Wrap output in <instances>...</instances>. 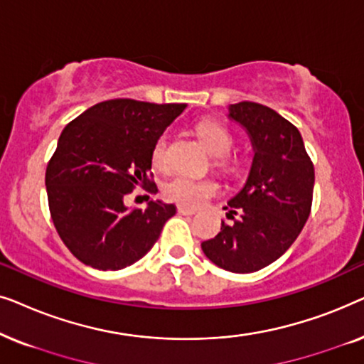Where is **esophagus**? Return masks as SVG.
<instances>
[{"mask_svg":"<svg viewBox=\"0 0 364 364\" xmlns=\"http://www.w3.org/2000/svg\"><path fill=\"white\" fill-rule=\"evenodd\" d=\"M177 212L181 213V215H193V213H196V210H193V208H188V207H183V205H178L177 207Z\"/></svg>","mask_w":364,"mask_h":364,"instance_id":"34e87169","label":"esophagus"}]
</instances>
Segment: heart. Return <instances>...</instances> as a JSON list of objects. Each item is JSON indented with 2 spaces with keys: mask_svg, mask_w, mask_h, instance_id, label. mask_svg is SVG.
I'll return each mask as SVG.
<instances>
[{
  "mask_svg": "<svg viewBox=\"0 0 364 364\" xmlns=\"http://www.w3.org/2000/svg\"><path fill=\"white\" fill-rule=\"evenodd\" d=\"M197 134L213 156H218V167L223 172L233 173L238 168V161L230 156L233 147V137L223 124L217 121H202L197 126ZM168 137L164 134L152 147V164L159 171L168 167ZM218 183L212 178H192L187 176H176L164 186V196L167 200L181 203L183 207H200L208 198L217 196Z\"/></svg>",
  "mask_w": 364,
  "mask_h": 364,
  "instance_id": "heart-1",
  "label": "heart"
}]
</instances>
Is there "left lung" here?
I'll return each mask as SVG.
<instances>
[{"label":"left lung","mask_w":364,"mask_h":364,"mask_svg":"<svg viewBox=\"0 0 364 364\" xmlns=\"http://www.w3.org/2000/svg\"><path fill=\"white\" fill-rule=\"evenodd\" d=\"M228 111L247 129L255 156L245 187L225 207L233 223L222 220L202 250L223 270L252 273L280 258L300 235L311 212L315 167L300 131L273 109L242 101Z\"/></svg>","instance_id":"1"}]
</instances>
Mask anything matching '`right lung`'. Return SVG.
I'll use <instances>...</instances> for the list:
<instances>
[{"label":"right lung","instance_id":"add662e5","mask_svg":"<svg viewBox=\"0 0 364 364\" xmlns=\"http://www.w3.org/2000/svg\"><path fill=\"white\" fill-rule=\"evenodd\" d=\"M187 104L111 99L89 107L64 127L46 167L49 212L69 252L97 270H121L146 255L172 203L127 208L136 186L156 191L152 147Z\"/></svg>","mask_w":364,"mask_h":364}]
</instances>
